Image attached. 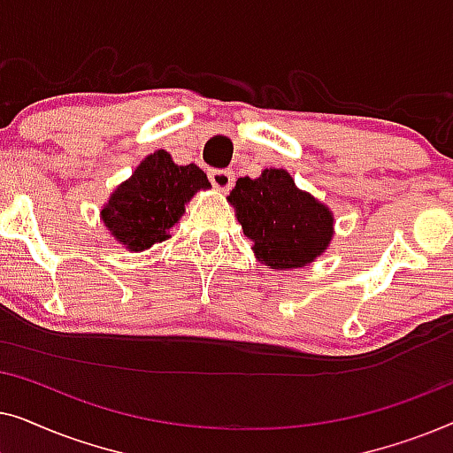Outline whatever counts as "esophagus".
I'll return each mask as SVG.
<instances>
[{
    "label": "esophagus",
    "mask_w": 453,
    "mask_h": 453,
    "mask_svg": "<svg viewBox=\"0 0 453 453\" xmlns=\"http://www.w3.org/2000/svg\"><path fill=\"white\" fill-rule=\"evenodd\" d=\"M210 181L219 191H228L234 183V175L231 171H212L210 173Z\"/></svg>",
    "instance_id": "obj_1"
}]
</instances>
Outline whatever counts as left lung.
I'll return each instance as SVG.
<instances>
[{"mask_svg":"<svg viewBox=\"0 0 453 453\" xmlns=\"http://www.w3.org/2000/svg\"><path fill=\"white\" fill-rule=\"evenodd\" d=\"M253 256L272 270L313 264L334 239V212L295 185L284 169H264L257 179L241 177L226 197Z\"/></svg>","mask_w":453,"mask_h":453,"instance_id":"left-lung-1","label":"left lung"}]
</instances>
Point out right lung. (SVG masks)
I'll list each match as a JSON object with an SVG mask.
<instances>
[{
	"mask_svg": "<svg viewBox=\"0 0 453 453\" xmlns=\"http://www.w3.org/2000/svg\"><path fill=\"white\" fill-rule=\"evenodd\" d=\"M210 188L200 166L177 165L169 152L157 150L113 189L101 220L123 250L144 251L169 239V228L181 220L188 202Z\"/></svg>",
	"mask_w": 453,
	"mask_h": 453,
	"instance_id": "right-lung-1",
	"label": "right lung"
}]
</instances>
